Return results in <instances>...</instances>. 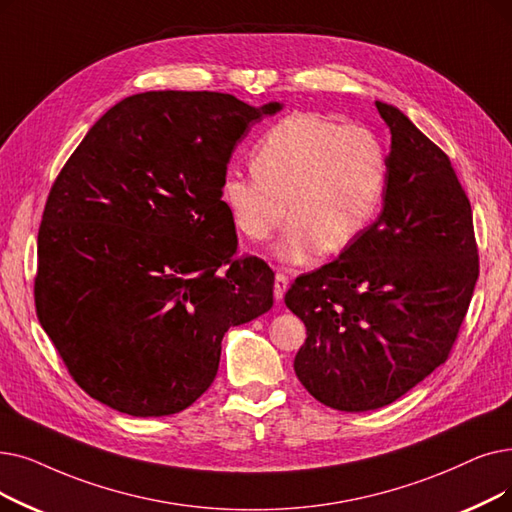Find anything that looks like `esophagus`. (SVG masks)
I'll list each match as a JSON object with an SVG mask.
<instances>
[{
    "mask_svg": "<svg viewBox=\"0 0 512 512\" xmlns=\"http://www.w3.org/2000/svg\"><path fill=\"white\" fill-rule=\"evenodd\" d=\"M286 288H288V276L278 272L276 274V282H274V297H276V301H282Z\"/></svg>",
    "mask_w": 512,
    "mask_h": 512,
    "instance_id": "1",
    "label": "esophagus"
}]
</instances>
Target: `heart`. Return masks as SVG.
<instances>
[{
    "label": "heart",
    "instance_id": "1",
    "mask_svg": "<svg viewBox=\"0 0 512 512\" xmlns=\"http://www.w3.org/2000/svg\"><path fill=\"white\" fill-rule=\"evenodd\" d=\"M253 175L226 173L224 203L234 228L251 242L268 240L288 217L274 247L284 263L341 253L362 236L387 188L381 140L355 123L320 113H293L272 125L251 152Z\"/></svg>",
    "mask_w": 512,
    "mask_h": 512
}]
</instances>
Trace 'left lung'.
<instances>
[{
    "mask_svg": "<svg viewBox=\"0 0 512 512\" xmlns=\"http://www.w3.org/2000/svg\"><path fill=\"white\" fill-rule=\"evenodd\" d=\"M376 110L391 131L383 211L284 295L307 328L299 381L341 412L389 406L446 362L479 278L473 211L448 154L399 108Z\"/></svg>",
    "mask_w": 512,
    "mask_h": 512,
    "instance_id": "1",
    "label": "left lung"
}]
</instances>
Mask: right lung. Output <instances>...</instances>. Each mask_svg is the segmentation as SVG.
<instances>
[{
    "mask_svg": "<svg viewBox=\"0 0 512 512\" xmlns=\"http://www.w3.org/2000/svg\"><path fill=\"white\" fill-rule=\"evenodd\" d=\"M280 108L219 92L129 96L58 173L37 236V318L104 406L186 410L211 387L228 328L274 305V272L236 257L219 190L236 144Z\"/></svg>",
    "mask_w": 512,
    "mask_h": 512,
    "instance_id": "add662e5",
    "label": "right lung"
}]
</instances>
